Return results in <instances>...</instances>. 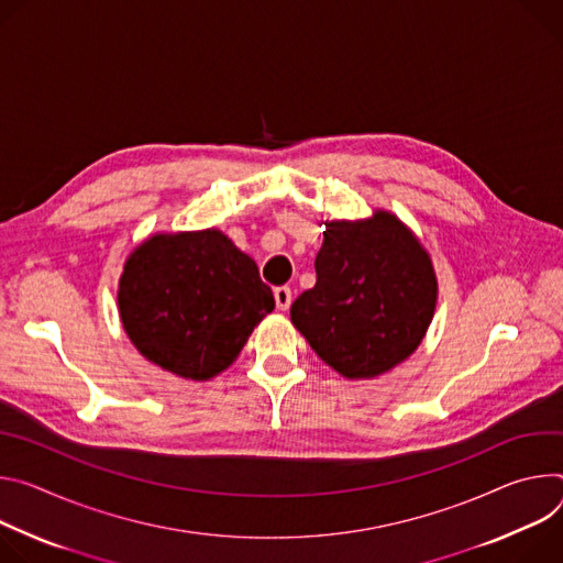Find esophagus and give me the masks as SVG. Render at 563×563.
Instances as JSON below:
<instances>
[{"instance_id":"1","label":"esophagus","mask_w":563,"mask_h":563,"mask_svg":"<svg viewBox=\"0 0 563 563\" xmlns=\"http://www.w3.org/2000/svg\"><path fill=\"white\" fill-rule=\"evenodd\" d=\"M275 306L279 308V310H288L290 308V301H292V292H290V288L288 286H279V288H275Z\"/></svg>"}]
</instances>
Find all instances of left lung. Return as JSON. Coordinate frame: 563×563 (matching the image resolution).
I'll use <instances>...</instances> for the list:
<instances>
[{
    "mask_svg": "<svg viewBox=\"0 0 563 563\" xmlns=\"http://www.w3.org/2000/svg\"><path fill=\"white\" fill-rule=\"evenodd\" d=\"M318 282L290 306L295 329L344 378H376L422 342L439 282L416 234L391 212L327 221Z\"/></svg>",
    "mask_w": 563,
    "mask_h": 563,
    "instance_id": "1",
    "label": "left lung"
}]
</instances>
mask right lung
Returning a JSON list of instances; mask_svg holds the SVG:
<instances>
[{
    "label": "right lung",
    "instance_id": "add662e5",
    "mask_svg": "<svg viewBox=\"0 0 563 563\" xmlns=\"http://www.w3.org/2000/svg\"><path fill=\"white\" fill-rule=\"evenodd\" d=\"M273 308L257 264L214 228L150 236L118 284L124 333L141 355L185 380L219 376Z\"/></svg>",
    "mask_w": 563,
    "mask_h": 563
}]
</instances>
